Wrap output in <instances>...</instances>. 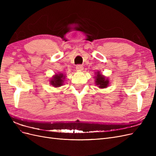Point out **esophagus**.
Segmentation results:
<instances>
[{
	"mask_svg": "<svg viewBox=\"0 0 156 156\" xmlns=\"http://www.w3.org/2000/svg\"><path fill=\"white\" fill-rule=\"evenodd\" d=\"M76 69H77V70H79V71L83 70V65H81V64H78V65L77 66H76Z\"/></svg>",
	"mask_w": 156,
	"mask_h": 156,
	"instance_id": "esophagus-1",
	"label": "esophagus"
}]
</instances>
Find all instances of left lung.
<instances>
[{
  "instance_id": "8db88e82",
  "label": "left lung",
  "mask_w": 156,
  "mask_h": 156,
  "mask_svg": "<svg viewBox=\"0 0 156 156\" xmlns=\"http://www.w3.org/2000/svg\"><path fill=\"white\" fill-rule=\"evenodd\" d=\"M96 79V83L100 88H104L108 86V79H105V77L104 76H103V75L100 74V73L99 72H98L97 77Z\"/></svg>"
}]
</instances>
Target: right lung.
I'll use <instances>...</instances> for the list:
<instances>
[{
  "mask_svg": "<svg viewBox=\"0 0 156 156\" xmlns=\"http://www.w3.org/2000/svg\"><path fill=\"white\" fill-rule=\"evenodd\" d=\"M65 76L62 73L56 74L53 77V78L52 79V80H51V84L55 87H60L62 85Z\"/></svg>",
  "mask_w": 156,
  "mask_h": 156,
  "instance_id": "add662e5",
  "label": "right lung"
}]
</instances>
